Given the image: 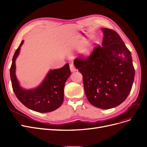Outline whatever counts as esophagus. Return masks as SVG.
I'll return each mask as SVG.
<instances>
[{
  "instance_id": "esophagus-1",
  "label": "esophagus",
  "mask_w": 147,
  "mask_h": 147,
  "mask_svg": "<svg viewBox=\"0 0 147 147\" xmlns=\"http://www.w3.org/2000/svg\"><path fill=\"white\" fill-rule=\"evenodd\" d=\"M69 68H70V70H71V72L75 71L76 70V68L74 65L73 64V63H70V64H69Z\"/></svg>"
}]
</instances>
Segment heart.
Wrapping results in <instances>:
<instances>
[{"label": "heart", "instance_id": "1", "mask_svg": "<svg viewBox=\"0 0 147 147\" xmlns=\"http://www.w3.org/2000/svg\"><path fill=\"white\" fill-rule=\"evenodd\" d=\"M85 41H81L77 42L75 44V47L77 49H81V52L85 55H89L92 52V46L91 44H86L85 45Z\"/></svg>", "mask_w": 147, "mask_h": 147}]
</instances>
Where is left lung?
<instances>
[{
  "mask_svg": "<svg viewBox=\"0 0 147 147\" xmlns=\"http://www.w3.org/2000/svg\"><path fill=\"white\" fill-rule=\"evenodd\" d=\"M102 46L74 64L82 74L85 92L92 105L103 109L118 106L127 98L135 78L131 53L116 31L102 28Z\"/></svg>",
  "mask_w": 147,
  "mask_h": 147,
  "instance_id": "left-lung-1",
  "label": "left lung"
}]
</instances>
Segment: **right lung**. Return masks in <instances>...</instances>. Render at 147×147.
Returning <instances> with one entry per match:
<instances>
[{"label": "right lung", "instance_id": "obj_1", "mask_svg": "<svg viewBox=\"0 0 147 147\" xmlns=\"http://www.w3.org/2000/svg\"><path fill=\"white\" fill-rule=\"evenodd\" d=\"M20 46L15 52L10 68L12 87L17 98L29 109L40 113L50 112L59 108L63 101L65 82L71 74L68 63L59 69L50 70L42 84L35 89L26 90L19 85L16 76V59L20 52Z\"/></svg>", "mask_w": 147, "mask_h": 147}]
</instances>
